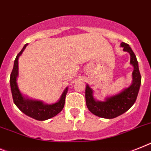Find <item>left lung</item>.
<instances>
[{
    "instance_id": "left-lung-1",
    "label": "left lung",
    "mask_w": 151,
    "mask_h": 151,
    "mask_svg": "<svg viewBox=\"0 0 151 151\" xmlns=\"http://www.w3.org/2000/svg\"><path fill=\"white\" fill-rule=\"evenodd\" d=\"M123 50L130 54V64L133 66L132 83L120 93L105 98L104 101H97L93 97V91L88 84L86 86V104L90 111L102 118L112 119L123 114L132 107L137 100L141 83L138 62L134 51L127 44L121 43Z\"/></svg>"
}]
</instances>
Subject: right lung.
I'll list each match as a JSON object with an SVG mask.
<instances>
[{"label": "right lung", "mask_w": 151, "mask_h": 151, "mask_svg": "<svg viewBox=\"0 0 151 151\" xmlns=\"http://www.w3.org/2000/svg\"><path fill=\"white\" fill-rule=\"evenodd\" d=\"M26 44L22 48L15 58L14 63V68L12 72L11 73L10 78V84H11V93L13 97L14 103L22 111L24 114L30 116L32 118L37 120V121H46L53 116H56L60 111L63 110L65 103V97L68 93V87H67L64 92L62 93L61 97L58 102L52 104H44L43 101L38 100L30 99L29 97L23 95L19 90L17 85V77H18V59L20 58L24 50H25L26 47L27 46Z\"/></svg>", "instance_id": "obj_1"}]
</instances>
